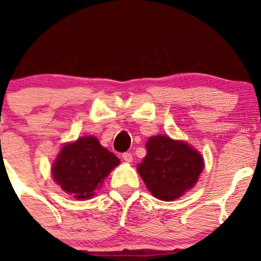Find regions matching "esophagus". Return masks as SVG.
Here are the masks:
<instances>
[{
    "label": "esophagus",
    "mask_w": 261,
    "mask_h": 261,
    "mask_svg": "<svg viewBox=\"0 0 261 261\" xmlns=\"http://www.w3.org/2000/svg\"><path fill=\"white\" fill-rule=\"evenodd\" d=\"M122 160H124L125 162H127V163H130L131 161H133V154L128 153V152H125V153H122Z\"/></svg>",
    "instance_id": "1"
}]
</instances>
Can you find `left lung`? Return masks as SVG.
Wrapping results in <instances>:
<instances>
[{"label":"left lung","instance_id":"8db88e82","mask_svg":"<svg viewBox=\"0 0 261 261\" xmlns=\"http://www.w3.org/2000/svg\"><path fill=\"white\" fill-rule=\"evenodd\" d=\"M139 173L152 195L169 201L195 185L203 169L201 154L181 141L167 136L151 137Z\"/></svg>","mask_w":261,"mask_h":261}]
</instances>
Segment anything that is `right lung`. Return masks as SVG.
<instances>
[{"label": "right lung", "instance_id": "obj_1", "mask_svg": "<svg viewBox=\"0 0 261 261\" xmlns=\"http://www.w3.org/2000/svg\"><path fill=\"white\" fill-rule=\"evenodd\" d=\"M119 163V158L101 147L95 137L85 136L62 147L53 175L67 194L80 200L89 199Z\"/></svg>", "mask_w": 261, "mask_h": 261}]
</instances>
